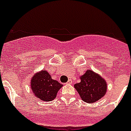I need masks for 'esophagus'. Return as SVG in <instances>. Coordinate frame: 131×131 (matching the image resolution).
I'll return each mask as SVG.
<instances>
[{
  "label": "esophagus",
  "mask_w": 131,
  "mask_h": 131,
  "mask_svg": "<svg viewBox=\"0 0 131 131\" xmlns=\"http://www.w3.org/2000/svg\"><path fill=\"white\" fill-rule=\"evenodd\" d=\"M67 84H69V85H71V84H72V80H71V79H69V80L67 81Z\"/></svg>",
  "instance_id": "esophagus-1"
}]
</instances>
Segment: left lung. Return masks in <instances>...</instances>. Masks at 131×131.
Masks as SVG:
<instances>
[{"label":"left lung","mask_w":131,"mask_h":131,"mask_svg":"<svg viewBox=\"0 0 131 131\" xmlns=\"http://www.w3.org/2000/svg\"><path fill=\"white\" fill-rule=\"evenodd\" d=\"M80 83L74 85V88L85 102H96L106 94V81L93 71L87 70L80 76Z\"/></svg>","instance_id":"8db88e82"}]
</instances>
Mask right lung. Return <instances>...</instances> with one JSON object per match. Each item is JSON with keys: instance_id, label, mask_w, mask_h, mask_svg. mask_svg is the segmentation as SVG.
Segmentation results:
<instances>
[{"instance_id": "right-lung-1", "label": "right lung", "mask_w": 131, "mask_h": 131, "mask_svg": "<svg viewBox=\"0 0 131 131\" xmlns=\"http://www.w3.org/2000/svg\"><path fill=\"white\" fill-rule=\"evenodd\" d=\"M33 94L43 101H51L56 99L58 92L63 85L53 80L45 69L39 71L32 76L30 81Z\"/></svg>"}]
</instances>
